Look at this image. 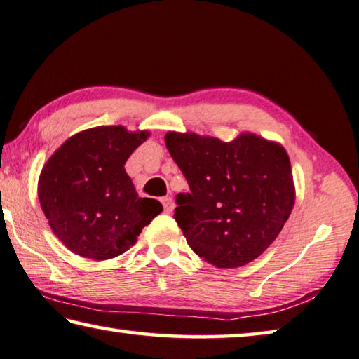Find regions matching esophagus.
Returning <instances> with one entry per match:
<instances>
[{"mask_svg": "<svg viewBox=\"0 0 359 359\" xmlns=\"http://www.w3.org/2000/svg\"><path fill=\"white\" fill-rule=\"evenodd\" d=\"M161 203H163L164 212H166V214H170V212H172V209H174V201H172V198H170V196H164L163 200H161Z\"/></svg>", "mask_w": 359, "mask_h": 359, "instance_id": "34e87169", "label": "esophagus"}]
</instances>
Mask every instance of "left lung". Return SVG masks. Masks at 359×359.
<instances>
[{
	"label": "left lung",
	"instance_id": "obj_1",
	"mask_svg": "<svg viewBox=\"0 0 359 359\" xmlns=\"http://www.w3.org/2000/svg\"><path fill=\"white\" fill-rule=\"evenodd\" d=\"M164 142L189 182L174 219L193 252L217 269L257 259L276 240L295 200L283 145L243 133L231 142L168 133Z\"/></svg>",
	"mask_w": 359,
	"mask_h": 359
}]
</instances>
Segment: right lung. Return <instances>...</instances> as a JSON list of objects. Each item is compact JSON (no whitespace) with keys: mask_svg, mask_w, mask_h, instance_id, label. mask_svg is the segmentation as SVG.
Returning <instances> with one entry per match:
<instances>
[{"mask_svg":"<svg viewBox=\"0 0 359 359\" xmlns=\"http://www.w3.org/2000/svg\"><path fill=\"white\" fill-rule=\"evenodd\" d=\"M147 130L97 126L65 140L44 164L38 198L54 235L81 257L107 260L126 252L161 203L140 198L124 164Z\"/></svg>","mask_w":359,"mask_h":359,"instance_id":"1","label":"right lung"}]
</instances>
